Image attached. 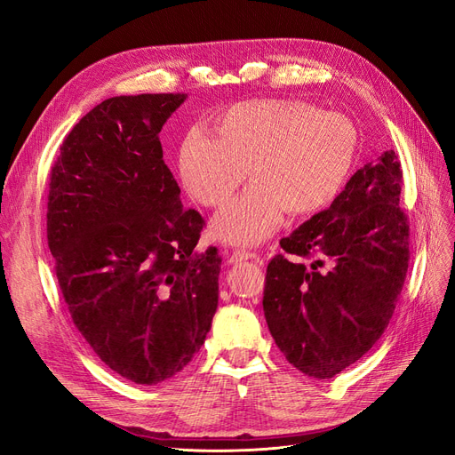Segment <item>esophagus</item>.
Masks as SVG:
<instances>
[{
	"instance_id": "34e87169",
	"label": "esophagus",
	"mask_w": 455,
	"mask_h": 455,
	"mask_svg": "<svg viewBox=\"0 0 455 455\" xmlns=\"http://www.w3.org/2000/svg\"><path fill=\"white\" fill-rule=\"evenodd\" d=\"M252 258H256L254 252L244 251V249H235V251L228 254V264H239V261L252 259Z\"/></svg>"
}]
</instances>
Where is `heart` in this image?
<instances>
[{
    "label": "heart",
    "mask_w": 455,
    "mask_h": 455,
    "mask_svg": "<svg viewBox=\"0 0 455 455\" xmlns=\"http://www.w3.org/2000/svg\"><path fill=\"white\" fill-rule=\"evenodd\" d=\"M178 146V174L204 206L224 204L246 174L254 182L214 218L216 235L256 244L277 231L286 211L307 216L332 203L351 174L359 136L338 112L298 99L233 104Z\"/></svg>",
    "instance_id": "1"
}]
</instances>
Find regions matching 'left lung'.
<instances>
[{"label":"left lung","mask_w":455,"mask_h":455,"mask_svg":"<svg viewBox=\"0 0 455 455\" xmlns=\"http://www.w3.org/2000/svg\"><path fill=\"white\" fill-rule=\"evenodd\" d=\"M403 171L393 149L356 171L326 211L281 239L267 266L264 315L286 361L328 379L387 328L408 271ZM298 257H315L307 268Z\"/></svg>","instance_id":"left-lung-1"}]
</instances>
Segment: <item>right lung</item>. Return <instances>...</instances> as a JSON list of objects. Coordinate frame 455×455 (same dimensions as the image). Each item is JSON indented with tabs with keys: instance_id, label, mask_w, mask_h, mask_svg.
I'll list each match as a JSON object with an SVG mask.
<instances>
[{
	"instance_id": "right-lung-1",
	"label": "right lung",
	"mask_w": 455,
	"mask_h": 455,
	"mask_svg": "<svg viewBox=\"0 0 455 455\" xmlns=\"http://www.w3.org/2000/svg\"><path fill=\"white\" fill-rule=\"evenodd\" d=\"M186 94L114 96L79 119L51 171L47 243L76 328L116 374L156 385L201 349L222 258L197 252L159 132Z\"/></svg>"
}]
</instances>
